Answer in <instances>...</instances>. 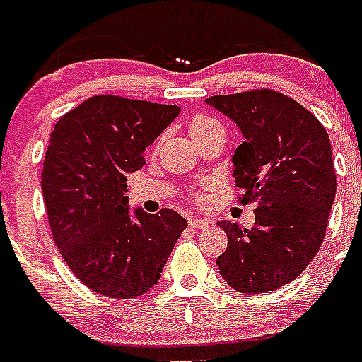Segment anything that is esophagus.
<instances>
[{"label":"esophagus","instance_id":"esophagus-1","mask_svg":"<svg viewBox=\"0 0 362 362\" xmlns=\"http://www.w3.org/2000/svg\"><path fill=\"white\" fill-rule=\"evenodd\" d=\"M189 226L195 227V229H209L210 221L203 220V218H189Z\"/></svg>","mask_w":362,"mask_h":362}]
</instances>
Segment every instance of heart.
I'll use <instances>...</instances> for the list:
<instances>
[{
  "label": "heart",
  "mask_w": 362,
  "mask_h": 362,
  "mask_svg": "<svg viewBox=\"0 0 362 362\" xmlns=\"http://www.w3.org/2000/svg\"><path fill=\"white\" fill-rule=\"evenodd\" d=\"M216 124H218V122L212 120L210 116H195L192 120V124H189V133H192V136H195L197 133L209 129V127H212V125Z\"/></svg>",
  "instance_id": "heart-1"
}]
</instances>
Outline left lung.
Wrapping results in <instances>:
<instances>
[{"label":"left lung","mask_w":362,"mask_h":362,"mask_svg":"<svg viewBox=\"0 0 362 362\" xmlns=\"http://www.w3.org/2000/svg\"><path fill=\"white\" fill-rule=\"evenodd\" d=\"M206 105L235 122L244 142L233 153L242 203L257 201L255 223L220 221L229 244L221 278L240 293L293 281L320 250L337 195L331 141L303 105L272 90L214 95Z\"/></svg>","instance_id":"left-lung-1"}]
</instances>
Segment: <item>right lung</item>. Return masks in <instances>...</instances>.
Returning a JSON list of instances; mask_svg holds the SVG:
<instances>
[{
	"instance_id": "right-lung-1",
	"label": "right lung",
	"mask_w": 362,
	"mask_h": 362,
	"mask_svg": "<svg viewBox=\"0 0 362 362\" xmlns=\"http://www.w3.org/2000/svg\"><path fill=\"white\" fill-rule=\"evenodd\" d=\"M178 115L175 105L95 95L54 125L41 175L48 221L73 274L99 295L152 289L187 227L170 209L131 210L125 184Z\"/></svg>"
}]
</instances>
